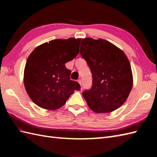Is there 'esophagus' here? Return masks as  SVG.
<instances>
[{
	"mask_svg": "<svg viewBox=\"0 0 157 157\" xmlns=\"http://www.w3.org/2000/svg\"><path fill=\"white\" fill-rule=\"evenodd\" d=\"M78 82H79V84L82 86V79H79L78 80Z\"/></svg>",
	"mask_w": 157,
	"mask_h": 157,
	"instance_id": "34e87169",
	"label": "esophagus"
}]
</instances>
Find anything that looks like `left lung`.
<instances>
[{
  "label": "left lung",
  "instance_id": "obj_1",
  "mask_svg": "<svg viewBox=\"0 0 157 157\" xmlns=\"http://www.w3.org/2000/svg\"><path fill=\"white\" fill-rule=\"evenodd\" d=\"M80 55L92 75V86L82 94L96 113H110L120 107L132 88L131 65L121 49L105 40L82 39Z\"/></svg>",
  "mask_w": 157,
  "mask_h": 157
}]
</instances>
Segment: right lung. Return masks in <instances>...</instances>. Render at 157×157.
<instances>
[{
	"label": "right lung",
	"mask_w": 157,
	"mask_h": 157,
	"mask_svg": "<svg viewBox=\"0 0 157 157\" xmlns=\"http://www.w3.org/2000/svg\"><path fill=\"white\" fill-rule=\"evenodd\" d=\"M81 38L56 39L36 47L28 56L24 86L29 98L45 109L61 108L80 85L70 79L65 63L78 55Z\"/></svg>",
	"instance_id": "right-lung-1"
}]
</instances>
